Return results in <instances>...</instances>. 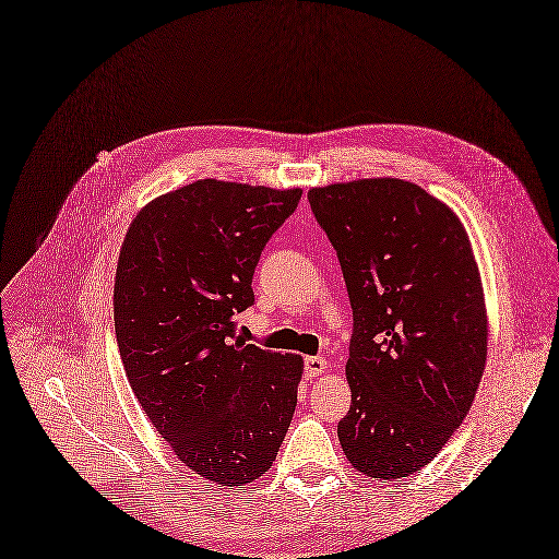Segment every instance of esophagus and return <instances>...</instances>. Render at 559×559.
<instances>
[{
    "mask_svg": "<svg viewBox=\"0 0 559 559\" xmlns=\"http://www.w3.org/2000/svg\"><path fill=\"white\" fill-rule=\"evenodd\" d=\"M326 368H329V362L322 356H306V360H304L306 377H320L326 372Z\"/></svg>",
    "mask_w": 559,
    "mask_h": 559,
    "instance_id": "1",
    "label": "esophagus"
}]
</instances>
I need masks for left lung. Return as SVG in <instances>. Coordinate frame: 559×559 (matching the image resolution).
<instances>
[{
  "mask_svg": "<svg viewBox=\"0 0 559 559\" xmlns=\"http://www.w3.org/2000/svg\"><path fill=\"white\" fill-rule=\"evenodd\" d=\"M352 301L349 414L337 439L368 477L420 471L466 418L487 362V310L454 212L414 182L310 189Z\"/></svg>",
  "mask_w": 559,
  "mask_h": 559,
  "instance_id": "8db88e82",
  "label": "left lung"
}]
</instances>
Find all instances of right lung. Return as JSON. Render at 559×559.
<instances>
[{
    "label": "right lung",
    "instance_id": "add662e5",
    "mask_svg": "<svg viewBox=\"0 0 559 559\" xmlns=\"http://www.w3.org/2000/svg\"><path fill=\"white\" fill-rule=\"evenodd\" d=\"M301 189L199 180L155 199L118 255L114 326L132 391L182 464L241 487L270 471L297 406L304 362L245 345L266 241Z\"/></svg>",
    "mask_w": 559,
    "mask_h": 559
}]
</instances>
